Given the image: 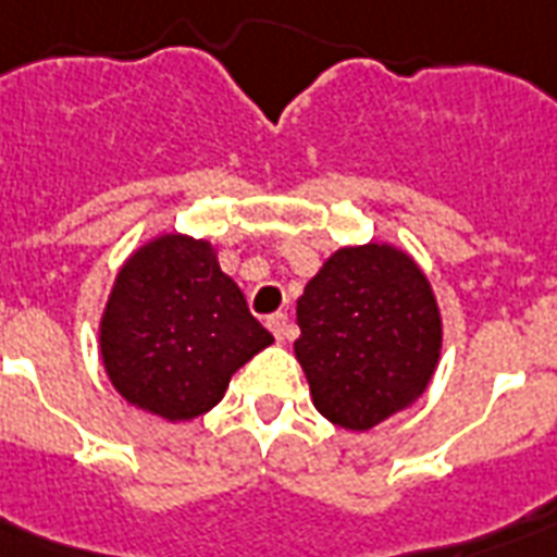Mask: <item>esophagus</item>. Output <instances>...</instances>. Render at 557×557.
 <instances>
[{
	"label": "esophagus",
	"mask_w": 557,
	"mask_h": 557,
	"mask_svg": "<svg viewBox=\"0 0 557 557\" xmlns=\"http://www.w3.org/2000/svg\"><path fill=\"white\" fill-rule=\"evenodd\" d=\"M267 327L273 331L278 343H282V339H290L293 334H296V327H293V322L287 319V313H282V310L273 313V317H267Z\"/></svg>",
	"instance_id": "34e87169"
}]
</instances>
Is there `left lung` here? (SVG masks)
Wrapping results in <instances>:
<instances>
[{"instance_id":"1","label":"left lung","mask_w":557,"mask_h":557,"mask_svg":"<svg viewBox=\"0 0 557 557\" xmlns=\"http://www.w3.org/2000/svg\"><path fill=\"white\" fill-rule=\"evenodd\" d=\"M293 343L313 404L346 430H369L426 389L442 317L416 261L398 249H337L296 301Z\"/></svg>"}]
</instances>
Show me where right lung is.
I'll list each match as a JSON object with an SVG mask.
<instances>
[{
	"mask_svg": "<svg viewBox=\"0 0 557 557\" xmlns=\"http://www.w3.org/2000/svg\"><path fill=\"white\" fill-rule=\"evenodd\" d=\"M273 334L206 240L162 235L122 267L101 319V357L124 398L168 421L209 412Z\"/></svg>",
	"mask_w": 557,
	"mask_h": 557,
	"instance_id": "1",
	"label": "right lung"
}]
</instances>
